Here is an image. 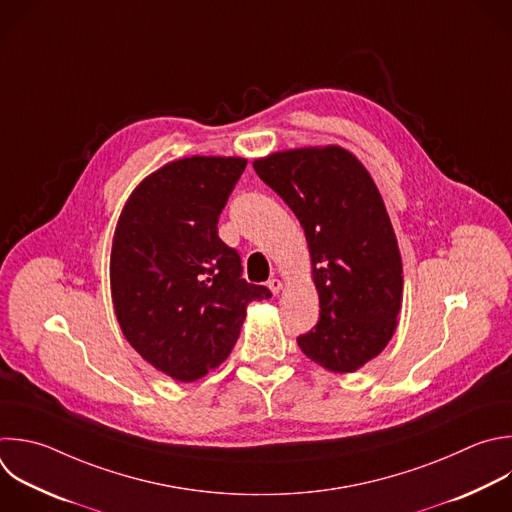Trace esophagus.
Instances as JSON below:
<instances>
[{"mask_svg": "<svg viewBox=\"0 0 512 512\" xmlns=\"http://www.w3.org/2000/svg\"><path fill=\"white\" fill-rule=\"evenodd\" d=\"M267 287L271 289V293H273V295H279V293H281V289H283V283H281L279 279H269Z\"/></svg>", "mask_w": 512, "mask_h": 512, "instance_id": "1", "label": "esophagus"}]
</instances>
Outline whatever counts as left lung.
<instances>
[{"instance_id":"obj_1","label":"left lung","mask_w":512,"mask_h":512,"mask_svg":"<svg viewBox=\"0 0 512 512\" xmlns=\"http://www.w3.org/2000/svg\"><path fill=\"white\" fill-rule=\"evenodd\" d=\"M299 219L319 293V321L301 352L329 372H356L396 331L402 259L378 187L342 146L295 148L253 162Z\"/></svg>"}]
</instances>
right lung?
Returning a JSON list of instances; mask_svg holds the SVG:
<instances>
[{"label":"right lung","mask_w":512,"mask_h":512,"mask_svg":"<svg viewBox=\"0 0 512 512\" xmlns=\"http://www.w3.org/2000/svg\"><path fill=\"white\" fill-rule=\"evenodd\" d=\"M247 166L239 156H191L146 177L126 201L110 255L116 319L128 344L177 382H195L231 354L251 301L241 257L217 233Z\"/></svg>","instance_id":"add662e5"}]
</instances>
